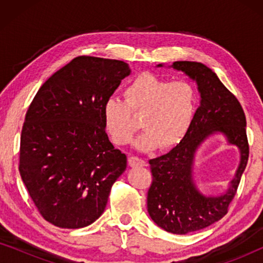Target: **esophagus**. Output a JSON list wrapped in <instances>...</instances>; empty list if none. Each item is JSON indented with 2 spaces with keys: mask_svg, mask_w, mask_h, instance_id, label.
Instances as JSON below:
<instances>
[{
  "mask_svg": "<svg viewBox=\"0 0 263 263\" xmlns=\"http://www.w3.org/2000/svg\"><path fill=\"white\" fill-rule=\"evenodd\" d=\"M129 166L133 167V168H138V167H142L146 165V161L141 159V158H138V157H130L129 158Z\"/></svg>",
  "mask_w": 263,
  "mask_h": 263,
  "instance_id": "1",
  "label": "esophagus"
}]
</instances>
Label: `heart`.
Wrapping results in <instances>:
<instances>
[{
	"instance_id": "obj_1",
	"label": "heart",
	"mask_w": 263,
	"mask_h": 263,
	"mask_svg": "<svg viewBox=\"0 0 263 263\" xmlns=\"http://www.w3.org/2000/svg\"><path fill=\"white\" fill-rule=\"evenodd\" d=\"M124 96L127 102L112 97L103 105L104 125L116 145H127L138 130L132 110L145 114V132L134 141L138 151L174 148L188 135L197 110V92L190 82H171L156 74L142 73L127 86Z\"/></svg>"
}]
</instances>
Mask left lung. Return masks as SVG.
Listing matches in <instances>:
<instances>
[{
  "instance_id": "1",
  "label": "left lung",
  "mask_w": 263,
  "mask_h": 263,
  "mask_svg": "<svg viewBox=\"0 0 263 263\" xmlns=\"http://www.w3.org/2000/svg\"><path fill=\"white\" fill-rule=\"evenodd\" d=\"M168 68L182 71L195 82L200 106L183 142L149 160L153 182L147 194V211L165 231L186 235L214 224L228 213L249 157L247 120L238 100L211 68L192 61H176ZM214 135H221L227 144L237 147L240 164L226 192L210 196L197 186L193 166L197 151Z\"/></svg>"
}]
</instances>
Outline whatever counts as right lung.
Here are the masks:
<instances>
[{"instance_id": "add662e5", "label": "right lung", "mask_w": 263, "mask_h": 263, "mask_svg": "<svg viewBox=\"0 0 263 263\" xmlns=\"http://www.w3.org/2000/svg\"><path fill=\"white\" fill-rule=\"evenodd\" d=\"M130 73L123 61L77 57L44 82L28 107L19 171L38 211L52 225H91L127 168V156L105 132L103 105Z\"/></svg>"}]
</instances>
